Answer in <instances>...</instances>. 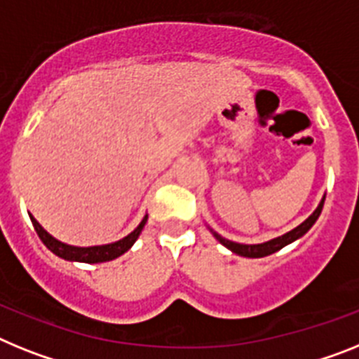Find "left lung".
Here are the masks:
<instances>
[{
  "label": "left lung",
  "instance_id": "8db88e82",
  "mask_svg": "<svg viewBox=\"0 0 359 359\" xmlns=\"http://www.w3.org/2000/svg\"><path fill=\"white\" fill-rule=\"evenodd\" d=\"M323 202H325V197L322 198V202L318 204V208L314 210V213L311 215L307 220H304V222L300 224L298 227H294L292 231L285 233V235L278 236V238H273L269 240V242H264V244H238V242H231V240L224 238V236H220L218 233L211 231L215 235V238L220 242L222 245H226L229 251H233V253L240 255V257H248V258H262V257H267V255H273L276 253V251H280L282 248H285L287 244H291V242H294V240H298L300 236H304L305 233L309 231L311 227H313V224L316 222L318 217H320V213H322V208H323Z\"/></svg>",
  "mask_w": 359,
  "mask_h": 359
}]
</instances>
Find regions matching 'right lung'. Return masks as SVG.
<instances>
[{
  "label": "right lung",
  "mask_w": 359,
  "mask_h": 359,
  "mask_svg": "<svg viewBox=\"0 0 359 359\" xmlns=\"http://www.w3.org/2000/svg\"><path fill=\"white\" fill-rule=\"evenodd\" d=\"M30 220H32L34 229H36V233L39 235L43 244H45L52 253L57 255L59 258H65V260L70 262H85V264H99V262H110L114 260V258L126 253L128 249L135 244V240L139 238V235H141L142 227H144L146 220H148V215H146V217L142 218V222L139 224L130 235L124 236L123 240H117L114 244L92 245V248H76V245L63 244V242H59V240L54 238L50 233H46L32 215H30Z\"/></svg>",
  "instance_id": "add662e5"
}]
</instances>
